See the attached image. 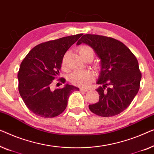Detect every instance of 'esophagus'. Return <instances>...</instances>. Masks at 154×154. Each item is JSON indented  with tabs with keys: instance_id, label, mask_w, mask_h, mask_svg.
Here are the masks:
<instances>
[{
	"instance_id": "esophagus-1",
	"label": "esophagus",
	"mask_w": 154,
	"mask_h": 154,
	"mask_svg": "<svg viewBox=\"0 0 154 154\" xmlns=\"http://www.w3.org/2000/svg\"><path fill=\"white\" fill-rule=\"evenodd\" d=\"M80 91H84V92H87L88 91V89H86V88H80Z\"/></svg>"
}]
</instances>
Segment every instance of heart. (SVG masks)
<instances>
[{"label":"heart","instance_id":"obj_1","mask_svg":"<svg viewBox=\"0 0 154 154\" xmlns=\"http://www.w3.org/2000/svg\"><path fill=\"white\" fill-rule=\"evenodd\" d=\"M79 53L82 58H84L88 55H91L94 56V51L91 47L88 45H83L80 47L79 49ZM67 54L65 55L63 59L62 66H65V63H66V58ZM94 79V72L90 70H76L72 73L70 76V81L71 83L74 85L83 86L86 87Z\"/></svg>","mask_w":154,"mask_h":154}]
</instances>
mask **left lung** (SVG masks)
<instances>
[{
  "label": "left lung",
  "instance_id": "1",
  "mask_svg": "<svg viewBox=\"0 0 154 154\" xmlns=\"http://www.w3.org/2000/svg\"><path fill=\"white\" fill-rule=\"evenodd\" d=\"M89 45L101 61V72L97 84L98 103L88 105L93 113L108 117L120 114L133 100L140 86L142 73L137 59L121 41L110 37L84 35L77 45Z\"/></svg>",
  "mask_w": 154,
  "mask_h": 154
}]
</instances>
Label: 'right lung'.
Listing matches in <instances>:
<instances>
[{"label":"right lung","mask_w":154,"mask_h":154,"mask_svg":"<svg viewBox=\"0 0 154 154\" xmlns=\"http://www.w3.org/2000/svg\"><path fill=\"white\" fill-rule=\"evenodd\" d=\"M82 34L49 40L33 47L21 62L18 72L19 92L25 105L36 115L53 118L63 112L68 100L76 86L51 89L57 79L64 54ZM57 81L65 83L64 78Z\"/></svg>","instance_id":"obj_1"}]
</instances>
